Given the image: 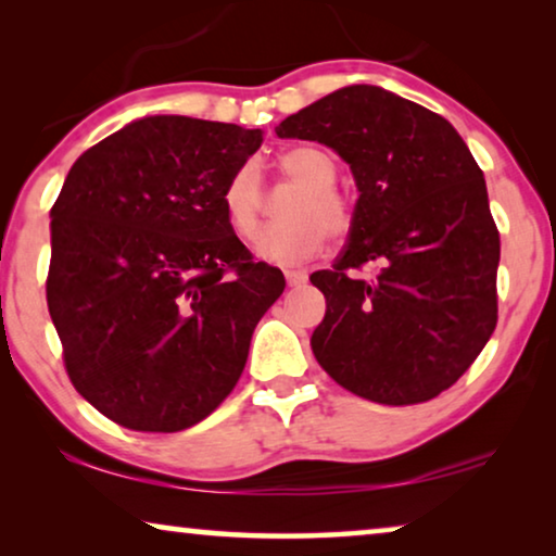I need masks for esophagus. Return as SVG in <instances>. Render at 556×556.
<instances>
[{
	"instance_id": "1",
	"label": "esophagus",
	"mask_w": 556,
	"mask_h": 556,
	"mask_svg": "<svg viewBox=\"0 0 556 556\" xmlns=\"http://www.w3.org/2000/svg\"><path fill=\"white\" fill-rule=\"evenodd\" d=\"M286 280L288 286H303L308 280L306 270H286Z\"/></svg>"
}]
</instances>
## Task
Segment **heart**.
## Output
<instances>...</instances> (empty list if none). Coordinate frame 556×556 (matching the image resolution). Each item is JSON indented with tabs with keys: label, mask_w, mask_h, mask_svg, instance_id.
<instances>
[{
	"label": "heart",
	"mask_w": 556,
	"mask_h": 556,
	"mask_svg": "<svg viewBox=\"0 0 556 556\" xmlns=\"http://www.w3.org/2000/svg\"><path fill=\"white\" fill-rule=\"evenodd\" d=\"M280 177L299 187L283 207L286 223L268 227L257 238V253L270 261L293 263L316 255L326 240L344 238L352 210L337 189V164L326 151L295 143L276 159ZM263 179L255 164H240L223 189V212L240 240H253L263 223Z\"/></svg>",
	"instance_id": "b5f03b06"
}]
</instances>
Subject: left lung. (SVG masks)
<instances>
[{"instance_id":"1","label":"left lung","mask_w":556,"mask_h":556,"mask_svg":"<svg viewBox=\"0 0 556 556\" xmlns=\"http://www.w3.org/2000/svg\"><path fill=\"white\" fill-rule=\"evenodd\" d=\"M280 139L318 141L352 166L349 242L311 276L326 316L311 337L333 382L417 405L466 375L498 321V227L481 166L443 116L349 86L288 116ZM364 267H375L362 279Z\"/></svg>"}]
</instances>
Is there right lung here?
Returning <instances> with one entry per match:
<instances>
[{"mask_svg": "<svg viewBox=\"0 0 556 556\" xmlns=\"http://www.w3.org/2000/svg\"><path fill=\"white\" fill-rule=\"evenodd\" d=\"M261 128L149 116L83 151L52 204L48 308L75 390L121 428L179 432L223 405L286 278L227 225Z\"/></svg>", "mask_w": 556, "mask_h": 556, "instance_id": "right-lung-1", "label": "right lung"}]
</instances>
